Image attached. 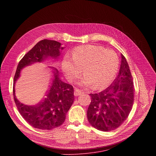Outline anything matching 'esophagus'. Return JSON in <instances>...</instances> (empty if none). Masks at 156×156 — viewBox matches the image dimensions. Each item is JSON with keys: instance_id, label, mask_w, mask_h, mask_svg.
I'll use <instances>...</instances> for the list:
<instances>
[{"instance_id": "obj_1", "label": "esophagus", "mask_w": 156, "mask_h": 156, "mask_svg": "<svg viewBox=\"0 0 156 156\" xmlns=\"http://www.w3.org/2000/svg\"><path fill=\"white\" fill-rule=\"evenodd\" d=\"M82 93L81 90H79V89H75V91L74 92V94L75 96H78L79 95H80Z\"/></svg>"}]
</instances>
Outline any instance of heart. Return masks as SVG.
<instances>
[{
    "label": "heart",
    "instance_id": "obj_1",
    "mask_svg": "<svg viewBox=\"0 0 156 156\" xmlns=\"http://www.w3.org/2000/svg\"><path fill=\"white\" fill-rule=\"evenodd\" d=\"M117 54L110 49L97 45H84L75 48L72 57H63L61 67L65 77L73 81L82 72L85 75L80 84L87 87L94 85L97 89L109 85L114 80L119 68Z\"/></svg>",
    "mask_w": 156,
    "mask_h": 156
}]
</instances>
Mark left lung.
Instances as JSON below:
<instances>
[{"label": "left lung", "instance_id": "1", "mask_svg": "<svg viewBox=\"0 0 156 156\" xmlns=\"http://www.w3.org/2000/svg\"><path fill=\"white\" fill-rule=\"evenodd\" d=\"M119 75L113 83L98 94H90L87 120L94 128L110 131L128 118L134 102V86L127 61L123 54Z\"/></svg>", "mask_w": 156, "mask_h": 156}]
</instances>
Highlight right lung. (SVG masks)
<instances>
[{
    "mask_svg": "<svg viewBox=\"0 0 156 156\" xmlns=\"http://www.w3.org/2000/svg\"><path fill=\"white\" fill-rule=\"evenodd\" d=\"M61 43L53 40L43 39L20 61L13 80V98L18 112L30 125L40 129L50 130L60 126L65 121L66 114L74 101L73 87L63 83L58 77V72L54 70L53 78L46 97L34 106L20 102L15 95L14 86L23 67L35 62H41L48 57L57 58L60 55Z\"/></svg>",
    "mask_w": 156,
    "mask_h": 156,
    "instance_id": "add662e5",
    "label": "right lung"
}]
</instances>
